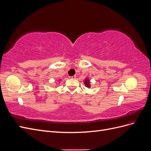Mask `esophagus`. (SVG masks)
Returning a JSON list of instances; mask_svg holds the SVG:
<instances>
[{
    "mask_svg": "<svg viewBox=\"0 0 151 151\" xmlns=\"http://www.w3.org/2000/svg\"><path fill=\"white\" fill-rule=\"evenodd\" d=\"M76 76H70V77H69V78H70V79H75V78H76Z\"/></svg>",
    "mask_w": 151,
    "mask_h": 151,
    "instance_id": "obj_1",
    "label": "esophagus"
}]
</instances>
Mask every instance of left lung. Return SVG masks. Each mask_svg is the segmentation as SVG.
<instances>
[{
  "instance_id": "obj_1",
  "label": "left lung",
  "mask_w": 151,
  "mask_h": 151,
  "mask_svg": "<svg viewBox=\"0 0 151 151\" xmlns=\"http://www.w3.org/2000/svg\"><path fill=\"white\" fill-rule=\"evenodd\" d=\"M84 84H85V86L87 87V88H89L90 87H91V86H90V81H89L88 78H86L84 80Z\"/></svg>"
}]
</instances>
